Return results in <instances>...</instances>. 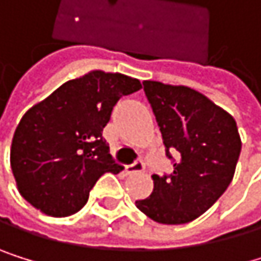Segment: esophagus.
<instances>
[{
    "instance_id": "obj_1",
    "label": "esophagus",
    "mask_w": 261,
    "mask_h": 261,
    "mask_svg": "<svg viewBox=\"0 0 261 261\" xmlns=\"http://www.w3.org/2000/svg\"><path fill=\"white\" fill-rule=\"evenodd\" d=\"M144 169V163L141 160L135 161L133 164H129V166H125V172L126 174H136V172H141V170Z\"/></svg>"
}]
</instances>
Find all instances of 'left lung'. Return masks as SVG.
I'll use <instances>...</instances> for the list:
<instances>
[{
	"label": "left lung",
	"mask_w": 261,
	"mask_h": 261,
	"mask_svg": "<svg viewBox=\"0 0 261 261\" xmlns=\"http://www.w3.org/2000/svg\"><path fill=\"white\" fill-rule=\"evenodd\" d=\"M142 84L174 170L152 175V194L136 200V206L160 224L191 222L225 193L233 178L241 152L237 122L191 87L158 81Z\"/></svg>",
	"instance_id": "obj_1"
}]
</instances>
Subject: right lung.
Instances as JSON below:
<instances>
[{
  "mask_svg": "<svg viewBox=\"0 0 261 261\" xmlns=\"http://www.w3.org/2000/svg\"><path fill=\"white\" fill-rule=\"evenodd\" d=\"M141 87L136 78L94 70L28 109L11 147L12 174L23 199L48 216L80 212L103 174L123 169L101 133L116 103Z\"/></svg>",
  "mask_w": 261,
  "mask_h": 261,
  "instance_id": "right-lung-1",
  "label": "right lung"
}]
</instances>
